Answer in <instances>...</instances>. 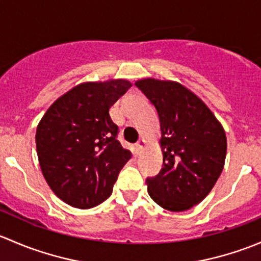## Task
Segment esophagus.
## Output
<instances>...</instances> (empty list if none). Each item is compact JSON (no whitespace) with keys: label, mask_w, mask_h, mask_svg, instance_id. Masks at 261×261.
Masks as SVG:
<instances>
[{"label":"esophagus","mask_w":261,"mask_h":261,"mask_svg":"<svg viewBox=\"0 0 261 261\" xmlns=\"http://www.w3.org/2000/svg\"><path fill=\"white\" fill-rule=\"evenodd\" d=\"M145 145H146V141L144 140V139H140V140L135 144V147H136V150H138V152H141V150L145 147Z\"/></svg>","instance_id":"esophagus-1"}]
</instances>
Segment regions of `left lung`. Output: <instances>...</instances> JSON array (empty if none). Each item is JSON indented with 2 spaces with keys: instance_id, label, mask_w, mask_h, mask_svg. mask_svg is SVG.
I'll return each instance as SVG.
<instances>
[{
  "instance_id": "1",
  "label": "left lung",
  "mask_w": 261,
  "mask_h": 261,
  "mask_svg": "<svg viewBox=\"0 0 261 261\" xmlns=\"http://www.w3.org/2000/svg\"><path fill=\"white\" fill-rule=\"evenodd\" d=\"M156 109L163 169L146 179L155 203L173 212L206 198L225 167L227 139L220 121L196 93L174 81L135 82Z\"/></svg>"
}]
</instances>
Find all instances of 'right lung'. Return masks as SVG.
Here are the masks:
<instances>
[{
    "label": "right lung",
    "mask_w": 261,
    "mask_h": 261,
    "mask_svg": "<svg viewBox=\"0 0 261 261\" xmlns=\"http://www.w3.org/2000/svg\"><path fill=\"white\" fill-rule=\"evenodd\" d=\"M131 86L127 80L84 82L41 117L35 136L40 169L50 189L69 206L87 210L106 201L130 160L109 111Z\"/></svg>",
    "instance_id": "obj_1"
}]
</instances>
